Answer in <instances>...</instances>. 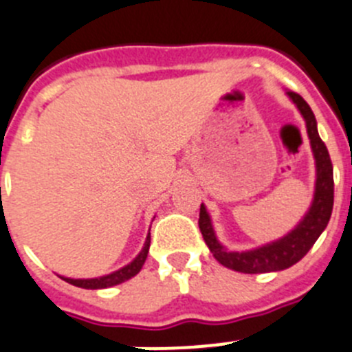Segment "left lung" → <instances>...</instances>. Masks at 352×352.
<instances>
[{"label":"left lung","mask_w":352,"mask_h":352,"mask_svg":"<svg viewBox=\"0 0 352 352\" xmlns=\"http://www.w3.org/2000/svg\"><path fill=\"white\" fill-rule=\"evenodd\" d=\"M286 94L305 119L310 148H312L316 160L314 199H312L307 214L303 215V219L287 235L275 240V242L267 243V245L258 247V249L242 252L228 251L226 247L221 245V242L215 236L210 215H208L205 205L201 204L198 221L199 231H201L205 243L208 245L214 258L230 270L242 272V274H267V272L286 270V268L293 267L294 263H298L310 251V247L314 245L331 217V210H333V166H331L330 154H328L324 142L319 137L318 122H316L314 112L310 110L309 103L293 91H287Z\"/></svg>","instance_id":"1"}]
</instances>
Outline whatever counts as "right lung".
<instances>
[{
    "label": "right lung",
    "mask_w": 352,
    "mask_h": 352,
    "mask_svg": "<svg viewBox=\"0 0 352 352\" xmlns=\"http://www.w3.org/2000/svg\"><path fill=\"white\" fill-rule=\"evenodd\" d=\"M148 247H151V233L147 235V240H145L144 249L140 251V254L133 259L129 265H126V267L119 268V270L112 272V274L109 275H103V277H96V278H69V277H61V278L63 280H66V283L74 284V286L77 287H84V289H105V287L117 286V284L126 283V280H129L131 277H135V275L142 270L145 259H147Z\"/></svg>",
    "instance_id": "obj_1"
}]
</instances>
